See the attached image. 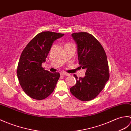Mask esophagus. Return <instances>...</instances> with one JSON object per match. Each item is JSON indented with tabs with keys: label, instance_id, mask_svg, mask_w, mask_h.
<instances>
[{
	"label": "esophagus",
	"instance_id": "esophagus-1",
	"mask_svg": "<svg viewBox=\"0 0 131 131\" xmlns=\"http://www.w3.org/2000/svg\"><path fill=\"white\" fill-rule=\"evenodd\" d=\"M60 75L61 76H69V74H68V73H66L65 72H61L60 73Z\"/></svg>",
	"mask_w": 131,
	"mask_h": 131
}]
</instances>
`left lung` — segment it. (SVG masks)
<instances>
[{
    "instance_id": "1",
    "label": "left lung",
    "mask_w": 131,
    "mask_h": 131,
    "mask_svg": "<svg viewBox=\"0 0 131 131\" xmlns=\"http://www.w3.org/2000/svg\"><path fill=\"white\" fill-rule=\"evenodd\" d=\"M77 45L79 64L86 69L85 76L77 80L75 85L70 88L73 95L81 101H89L98 95L109 78L107 55L100 42L85 32L71 35Z\"/></svg>"
}]
</instances>
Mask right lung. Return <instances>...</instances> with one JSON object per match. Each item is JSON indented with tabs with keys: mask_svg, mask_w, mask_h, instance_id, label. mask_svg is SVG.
<instances>
[{
	"mask_svg": "<svg viewBox=\"0 0 131 131\" xmlns=\"http://www.w3.org/2000/svg\"><path fill=\"white\" fill-rule=\"evenodd\" d=\"M63 35L50 31L39 33L21 53L17 74L23 90L31 98L42 100L53 92L60 74L45 70L42 63L46 61L53 42Z\"/></svg>",
	"mask_w": 131,
	"mask_h": 131,
	"instance_id": "obj_1",
	"label": "right lung"
}]
</instances>
